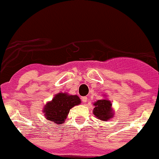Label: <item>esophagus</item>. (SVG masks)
<instances>
[{
  "label": "esophagus",
  "instance_id": "34e87169",
  "mask_svg": "<svg viewBox=\"0 0 159 159\" xmlns=\"http://www.w3.org/2000/svg\"><path fill=\"white\" fill-rule=\"evenodd\" d=\"M82 102H83L84 103H85L86 102H87V97H82Z\"/></svg>",
  "mask_w": 159,
  "mask_h": 159
}]
</instances>
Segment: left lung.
Listing matches in <instances>:
<instances>
[{
	"instance_id": "1",
	"label": "left lung",
	"mask_w": 159,
	"mask_h": 159,
	"mask_svg": "<svg viewBox=\"0 0 159 159\" xmlns=\"http://www.w3.org/2000/svg\"><path fill=\"white\" fill-rule=\"evenodd\" d=\"M104 96V98L93 102L94 108L93 110V113L98 120L107 121L114 116V110L111 102L107 98L106 95Z\"/></svg>"
}]
</instances>
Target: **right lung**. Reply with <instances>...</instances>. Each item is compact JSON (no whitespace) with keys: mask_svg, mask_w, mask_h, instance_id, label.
Listing matches in <instances>:
<instances>
[{"mask_svg":"<svg viewBox=\"0 0 159 159\" xmlns=\"http://www.w3.org/2000/svg\"><path fill=\"white\" fill-rule=\"evenodd\" d=\"M80 103L81 100L78 95H70L67 93L61 92L57 93L52 100L44 105L43 112L47 120L61 125L64 124L70 110Z\"/></svg>","mask_w":159,"mask_h":159,"instance_id":"add662e5","label":"right lung"}]
</instances>
